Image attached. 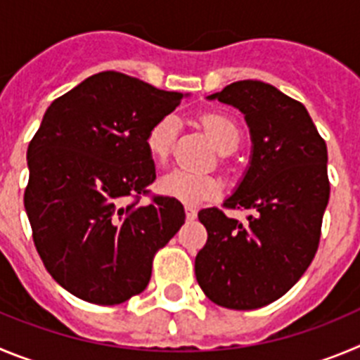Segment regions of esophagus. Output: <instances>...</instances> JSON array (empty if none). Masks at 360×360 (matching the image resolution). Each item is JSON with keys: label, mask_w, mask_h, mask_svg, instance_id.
<instances>
[{"label": "esophagus", "mask_w": 360, "mask_h": 360, "mask_svg": "<svg viewBox=\"0 0 360 360\" xmlns=\"http://www.w3.org/2000/svg\"><path fill=\"white\" fill-rule=\"evenodd\" d=\"M184 213H186L188 220H195L197 219V210L192 208V206H184Z\"/></svg>", "instance_id": "1"}]
</instances>
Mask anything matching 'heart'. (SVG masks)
<instances>
[{
	"instance_id": "1",
	"label": "heart",
	"mask_w": 360,
	"mask_h": 360,
	"mask_svg": "<svg viewBox=\"0 0 360 360\" xmlns=\"http://www.w3.org/2000/svg\"><path fill=\"white\" fill-rule=\"evenodd\" d=\"M202 124L220 152L228 154L240 143V131L228 116L210 112L202 118ZM177 127H179V122H177L176 115H167L152 124L147 132V138H145V147L152 160L158 163L167 161L168 154L172 150L174 140H176ZM158 186H160L161 193L177 199L179 202L200 204L219 195L222 184L212 174H199L184 170V168H174L161 176Z\"/></svg>"
}]
</instances>
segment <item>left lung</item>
I'll return each mask as SVG.
<instances>
[{"instance_id":"left-lung-1","label":"left lung","mask_w":360,"mask_h":360,"mask_svg":"<svg viewBox=\"0 0 360 360\" xmlns=\"http://www.w3.org/2000/svg\"><path fill=\"white\" fill-rule=\"evenodd\" d=\"M208 100L248 122V172L226 208L251 210L248 224L217 208L199 212L208 231L195 276L213 303L252 310L283 296L314 260L330 197L326 143L303 103L260 80H238Z\"/></svg>"}]
</instances>
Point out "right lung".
Returning a JSON list of instances; mask_svg holds the SVG:
<instances>
[{
    "instance_id": "right-lung-1",
    "label": "right lung",
    "mask_w": 360,
    "mask_h": 360,
    "mask_svg": "<svg viewBox=\"0 0 360 360\" xmlns=\"http://www.w3.org/2000/svg\"><path fill=\"white\" fill-rule=\"evenodd\" d=\"M181 98L102 71L44 112L28 145L25 210L44 267L73 296L118 305L143 292L154 255L184 224L177 199L140 204L156 179L147 132Z\"/></svg>"
}]
</instances>
